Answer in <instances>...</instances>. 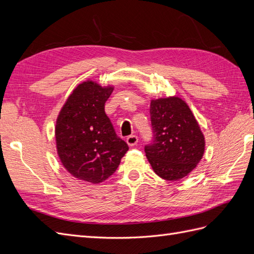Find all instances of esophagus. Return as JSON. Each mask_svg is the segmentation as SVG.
I'll return each mask as SVG.
<instances>
[{"mask_svg":"<svg viewBox=\"0 0 254 254\" xmlns=\"http://www.w3.org/2000/svg\"><path fill=\"white\" fill-rule=\"evenodd\" d=\"M137 141H139V137H137L135 134H132V135H129L127 139H126V142L129 146H134L136 145Z\"/></svg>","mask_w":254,"mask_h":254,"instance_id":"esophagus-1","label":"esophagus"}]
</instances>
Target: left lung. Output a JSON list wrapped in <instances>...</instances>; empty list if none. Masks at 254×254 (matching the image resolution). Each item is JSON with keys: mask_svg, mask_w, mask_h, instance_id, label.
Wrapping results in <instances>:
<instances>
[{"mask_svg": "<svg viewBox=\"0 0 254 254\" xmlns=\"http://www.w3.org/2000/svg\"><path fill=\"white\" fill-rule=\"evenodd\" d=\"M149 112L152 140L145 152L153 172L168 181L184 178L204 152V136L194 114L175 96L153 99Z\"/></svg>", "mask_w": 254, "mask_h": 254, "instance_id": "1", "label": "left lung"}]
</instances>
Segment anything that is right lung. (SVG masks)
Returning <instances> with one entry per match:
<instances>
[{
    "instance_id": "right-lung-1",
    "label": "right lung",
    "mask_w": 254,
    "mask_h": 254,
    "mask_svg": "<svg viewBox=\"0 0 254 254\" xmlns=\"http://www.w3.org/2000/svg\"><path fill=\"white\" fill-rule=\"evenodd\" d=\"M112 91V87L84 81L72 92L58 115V156L65 170L79 180L95 184L108 179L129 149L105 112Z\"/></svg>"
}]
</instances>
